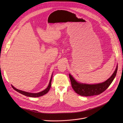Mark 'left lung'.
I'll use <instances>...</instances> for the list:
<instances>
[{
	"label": "left lung",
	"mask_w": 123,
	"mask_h": 123,
	"mask_svg": "<svg viewBox=\"0 0 123 123\" xmlns=\"http://www.w3.org/2000/svg\"><path fill=\"white\" fill-rule=\"evenodd\" d=\"M117 71V66L110 77L104 82L97 84L90 85L79 83L76 81L70 74H69V77L72 88L76 93L84 96H93L100 94L109 87L116 76Z\"/></svg>",
	"instance_id": "1"
}]
</instances>
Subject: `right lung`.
<instances>
[{
    "instance_id": "add662e5",
    "label": "right lung",
    "mask_w": 123,
    "mask_h": 123,
    "mask_svg": "<svg viewBox=\"0 0 123 123\" xmlns=\"http://www.w3.org/2000/svg\"><path fill=\"white\" fill-rule=\"evenodd\" d=\"M52 75L51 76V78L50 79V82H49V84L48 85V87L45 89V90H44L42 91H41L40 92L38 93H30V92H25V91H21L20 90H18V89L15 88V87H14L12 85V88L14 89L15 90H16V91H17L18 92L20 93L23 94L25 96H29V97H32V98H37V97H39V96H43L44 94H46V93L49 92L50 89L51 88V81H52Z\"/></svg>"
}]
</instances>
